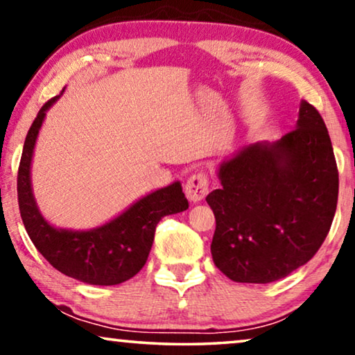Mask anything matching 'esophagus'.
Wrapping results in <instances>:
<instances>
[{
    "label": "esophagus",
    "mask_w": 355,
    "mask_h": 355,
    "mask_svg": "<svg viewBox=\"0 0 355 355\" xmlns=\"http://www.w3.org/2000/svg\"><path fill=\"white\" fill-rule=\"evenodd\" d=\"M184 193L189 201L198 202L202 201L209 193V175L206 172H196L188 178L187 184H184Z\"/></svg>",
    "instance_id": "esophagus-1"
}]
</instances>
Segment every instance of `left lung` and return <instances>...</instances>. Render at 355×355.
Masks as SVG:
<instances>
[{"label": "left lung", "mask_w": 355, "mask_h": 355, "mask_svg": "<svg viewBox=\"0 0 355 355\" xmlns=\"http://www.w3.org/2000/svg\"><path fill=\"white\" fill-rule=\"evenodd\" d=\"M206 201L216 216L211 252L238 283H270L315 256L336 212L339 175L320 112L302 101L296 128L244 148L218 171Z\"/></svg>", "instance_id": "8db88e82"}]
</instances>
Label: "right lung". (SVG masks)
I'll return each mask as SVG.
<instances>
[{"mask_svg":"<svg viewBox=\"0 0 355 355\" xmlns=\"http://www.w3.org/2000/svg\"><path fill=\"white\" fill-rule=\"evenodd\" d=\"M58 98L43 104L24 143L17 171V199L24 227L40 254L64 275L101 286L123 283L146 263L159 220L187 211L188 199L177 182L148 194L122 216L89 232L49 225L38 212L30 188V161L44 114Z\"/></svg>","mask_w":355,"mask_h":355,"instance_id":"add662e5","label":"right lung"}]
</instances>
